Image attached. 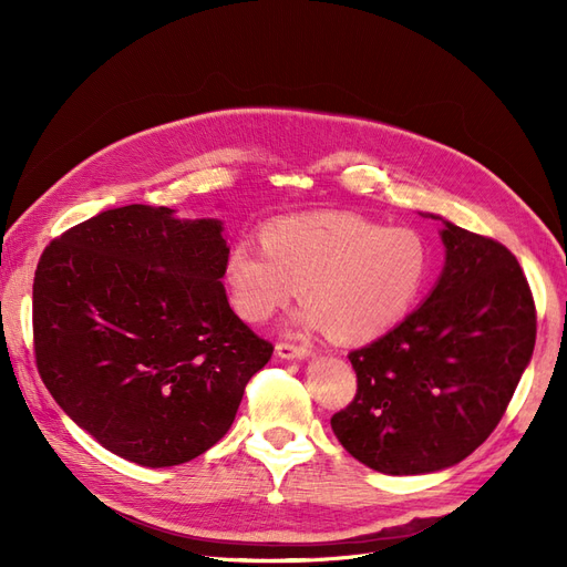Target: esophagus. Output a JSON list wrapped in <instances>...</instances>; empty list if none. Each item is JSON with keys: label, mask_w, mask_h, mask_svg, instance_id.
<instances>
[{"label": "esophagus", "mask_w": 567, "mask_h": 567, "mask_svg": "<svg viewBox=\"0 0 567 567\" xmlns=\"http://www.w3.org/2000/svg\"><path fill=\"white\" fill-rule=\"evenodd\" d=\"M277 354L281 359H305L310 354V348L298 346V342H277Z\"/></svg>", "instance_id": "34e87169"}]
</instances>
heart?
<instances>
[{
  "label": "heart",
  "instance_id": "heart-1",
  "mask_svg": "<svg viewBox=\"0 0 567 567\" xmlns=\"http://www.w3.org/2000/svg\"><path fill=\"white\" fill-rule=\"evenodd\" d=\"M433 252L414 227H383L357 213L277 219L262 244L238 238L225 260L234 310L262 323L298 296L300 329H329L338 340H369L409 315L423 293Z\"/></svg>",
  "mask_w": 567,
  "mask_h": 567
}]
</instances>
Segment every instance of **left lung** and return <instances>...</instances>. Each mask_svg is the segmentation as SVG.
<instances>
[{
	"label": "left lung",
	"mask_w": 567,
	"mask_h": 567,
	"mask_svg": "<svg viewBox=\"0 0 567 567\" xmlns=\"http://www.w3.org/2000/svg\"><path fill=\"white\" fill-rule=\"evenodd\" d=\"M442 277L400 326L348 357L354 400L338 442L385 475L450 468L483 444L518 388L537 338L525 274L506 246L444 221Z\"/></svg>",
	"instance_id": "8db88e82"
}]
</instances>
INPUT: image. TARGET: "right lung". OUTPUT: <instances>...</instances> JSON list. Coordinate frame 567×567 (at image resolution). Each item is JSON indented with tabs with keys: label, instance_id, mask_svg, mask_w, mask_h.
I'll list each match as a JSON object with an SVG mask.
<instances>
[{
	"label": "right lung",
	"instance_id": "right-lung-1",
	"mask_svg": "<svg viewBox=\"0 0 567 567\" xmlns=\"http://www.w3.org/2000/svg\"><path fill=\"white\" fill-rule=\"evenodd\" d=\"M125 205L51 241L32 342L51 398L101 447L146 468L208 452L274 352L229 307L219 219Z\"/></svg>",
	"mask_w": 567,
	"mask_h": 567
}]
</instances>
